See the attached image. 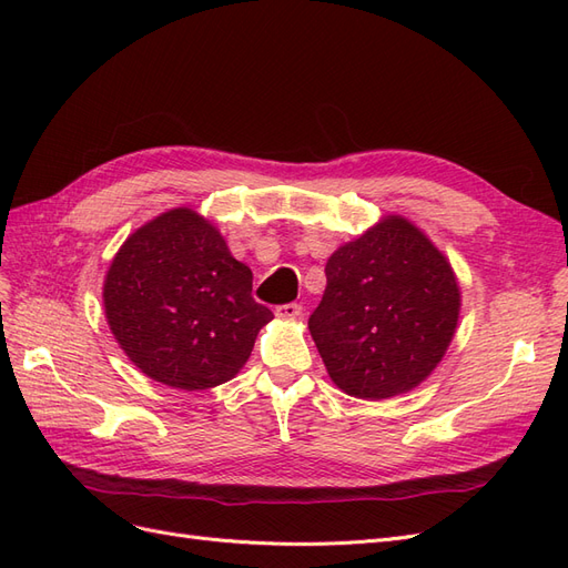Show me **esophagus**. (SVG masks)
I'll use <instances>...</instances> for the list:
<instances>
[{"label": "esophagus", "instance_id": "obj_1", "mask_svg": "<svg viewBox=\"0 0 568 568\" xmlns=\"http://www.w3.org/2000/svg\"><path fill=\"white\" fill-rule=\"evenodd\" d=\"M280 320H298L303 315V307L298 303H286V305H277V311H274Z\"/></svg>", "mask_w": 568, "mask_h": 568}]
</instances>
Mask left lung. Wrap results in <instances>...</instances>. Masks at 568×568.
<instances>
[{
  "label": "left lung",
  "instance_id": "8db88e82",
  "mask_svg": "<svg viewBox=\"0 0 568 568\" xmlns=\"http://www.w3.org/2000/svg\"><path fill=\"white\" fill-rule=\"evenodd\" d=\"M307 320L332 382L363 400L417 388L448 351L462 294L455 270L415 222L384 215L326 261Z\"/></svg>",
  "mask_w": 568,
  "mask_h": 568
}]
</instances>
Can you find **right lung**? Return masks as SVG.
<instances>
[{"instance_id": "add662e5", "label": "right lung", "mask_w": 568, "mask_h": 568, "mask_svg": "<svg viewBox=\"0 0 568 568\" xmlns=\"http://www.w3.org/2000/svg\"><path fill=\"white\" fill-rule=\"evenodd\" d=\"M251 288V267L220 230L180 205L125 239L101 298L118 346L149 379L205 390L234 379L274 317Z\"/></svg>"}]
</instances>
